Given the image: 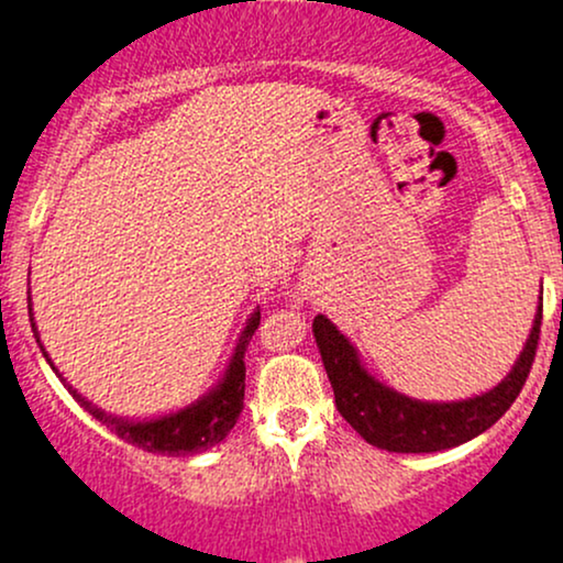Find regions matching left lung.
<instances>
[{"instance_id": "1", "label": "left lung", "mask_w": 563, "mask_h": 563, "mask_svg": "<svg viewBox=\"0 0 563 563\" xmlns=\"http://www.w3.org/2000/svg\"><path fill=\"white\" fill-rule=\"evenodd\" d=\"M540 322L542 303L508 376L489 391L457 402H423L380 384L367 373L352 341L325 314L314 318L312 331L333 386L335 407L367 444L389 452H439L479 437L514 405L534 363Z\"/></svg>"}]
</instances>
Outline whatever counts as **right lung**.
Masks as SVG:
<instances>
[{"instance_id":"right-lung-1","label":"right lung","mask_w":563,"mask_h":563,"mask_svg":"<svg viewBox=\"0 0 563 563\" xmlns=\"http://www.w3.org/2000/svg\"><path fill=\"white\" fill-rule=\"evenodd\" d=\"M31 301V296H29ZM31 312V307H29ZM260 309L251 314L245 328L241 331V339H238L235 352H232L228 367H224V376L217 380L214 389H209L203 397H198L196 402L183 407L177 412H166V416L158 418H142V421H134V418H119L111 416V412L100 410V407L89 402L87 397H81L74 386L66 384V378L57 373V367L49 363V354H42L47 357V363L53 365L57 378L68 386V391L74 394V399L79 402L95 421H100L106 429H111L115 437L124 439V442L134 444V448H142L147 452H161V455H192V452H203L214 444L222 442L224 437L230 434V429L235 426L238 416L243 410V394H245V346H249L251 335H254L256 328H260ZM31 328H34V335L38 341V331L34 314H31Z\"/></svg>"}]
</instances>
